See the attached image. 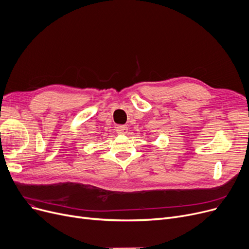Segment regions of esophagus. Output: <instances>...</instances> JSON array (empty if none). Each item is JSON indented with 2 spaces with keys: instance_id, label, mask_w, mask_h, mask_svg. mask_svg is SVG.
<instances>
[{
  "instance_id": "1",
  "label": "esophagus",
  "mask_w": 249,
  "mask_h": 249,
  "mask_svg": "<svg viewBox=\"0 0 249 249\" xmlns=\"http://www.w3.org/2000/svg\"><path fill=\"white\" fill-rule=\"evenodd\" d=\"M126 132H127V127L125 125H118V126H116V133L118 135L126 134Z\"/></svg>"
}]
</instances>
